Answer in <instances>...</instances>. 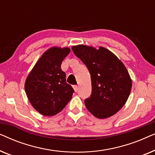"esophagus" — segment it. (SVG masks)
<instances>
[{
	"label": "esophagus",
	"mask_w": 155,
	"mask_h": 155,
	"mask_svg": "<svg viewBox=\"0 0 155 155\" xmlns=\"http://www.w3.org/2000/svg\"><path fill=\"white\" fill-rule=\"evenodd\" d=\"M73 90H74V91H75V92H77V91L78 90V85H73Z\"/></svg>",
	"instance_id": "esophagus-1"
}]
</instances>
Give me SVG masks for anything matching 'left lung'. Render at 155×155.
I'll return each mask as SVG.
<instances>
[{"instance_id": "obj_1", "label": "left lung", "mask_w": 155, "mask_h": 155, "mask_svg": "<svg viewBox=\"0 0 155 155\" xmlns=\"http://www.w3.org/2000/svg\"><path fill=\"white\" fill-rule=\"evenodd\" d=\"M72 50L87 68L91 75L92 94L84 100L87 109L97 118H107L117 113L128 100L132 80L124 63L103 46L79 44Z\"/></svg>"}]
</instances>
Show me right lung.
Masks as SVG:
<instances>
[{
    "instance_id": "1",
    "label": "right lung",
    "mask_w": 155,
    "mask_h": 155,
    "mask_svg": "<svg viewBox=\"0 0 155 155\" xmlns=\"http://www.w3.org/2000/svg\"><path fill=\"white\" fill-rule=\"evenodd\" d=\"M68 47L53 46L35 63L25 82V90L34 109L41 115L52 116L62 111L73 96L74 90L66 83L61 65L69 54Z\"/></svg>"
}]
</instances>
